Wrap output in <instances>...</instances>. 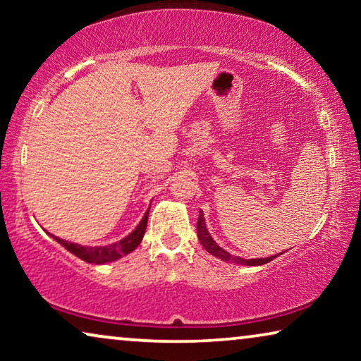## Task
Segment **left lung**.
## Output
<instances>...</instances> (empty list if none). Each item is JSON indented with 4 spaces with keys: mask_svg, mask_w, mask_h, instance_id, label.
I'll return each instance as SVG.
<instances>
[{
    "mask_svg": "<svg viewBox=\"0 0 361 361\" xmlns=\"http://www.w3.org/2000/svg\"><path fill=\"white\" fill-rule=\"evenodd\" d=\"M197 236H199L200 240V245L204 246V248L209 251L210 255L216 256V258L224 259V261H233L236 264H245V266H261L264 263H269L271 259H274L276 256H271V258H256V259H243L240 258V256H231L228 251H225L224 248H220L219 245L215 243L214 238H212L209 230H207L205 226V219H204V214H199V220H197Z\"/></svg>",
    "mask_w": 361,
    "mask_h": 361,
    "instance_id": "obj_1",
    "label": "left lung"
}]
</instances>
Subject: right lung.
<instances>
[{"instance_id": "add662e5", "label": "right lung", "mask_w": 361, "mask_h": 361, "mask_svg": "<svg viewBox=\"0 0 361 361\" xmlns=\"http://www.w3.org/2000/svg\"><path fill=\"white\" fill-rule=\"evenodd\" d=\"M147 215H149V210L146 212L145 216H142V220L140 221V225L136 226V230L133 231V233L128 235L126 238L120 240L118 243H113L108 246H82L77 243H71V241L61 240L57 238V236H54V238H56L63 248L71 251L72 255H75L77 258L87 261V263H93V264L110 263V261H116L120 259L121 256L131 253V251L141 243L147 226Z\"/></svg>"}]
</instances>
